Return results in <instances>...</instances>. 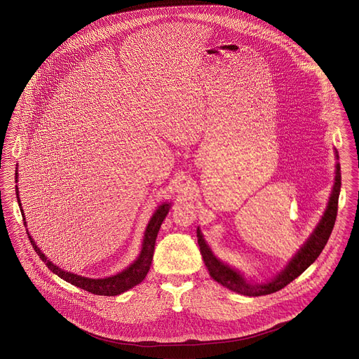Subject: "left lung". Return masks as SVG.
<instances>
[{
	"label": "left lung",
	"mask_w": 359,
	"mask_h": 359,
	"mask_svg": "<svg viewBox=\"0 0 359 359\" xmlns=\"http://www.w3.org/2000/svg\"><path fill=\"white\" fill-rule=\"evenodd\" d=\"M336 158L339 159L337 150H336ZM340 168H341L340 163H337L333 191L330 197L327 210L324 212L320 223L318 224V227L315 228L313 235L301 248V250H298V253L288 263V266L284 269V271L280 272L275 279L266 283V284H249L245 281L244 278L238 272L217 259L214 257V254L211 253L210 249L208 248L205 240L202 238L201 232L198 229L197 236H198L200 250H201L203 262L210 272L211 278L217 280L223 287L237 292L240 294L250 296V297H258V296L275 293L280 289L287 287L290 281L298 278L320 255L328 238L331 236L336 217H337L339 196H340V188H341V170Z\"/></svg>",
	"instance_id": "left-lung-1"
}]
</instances>
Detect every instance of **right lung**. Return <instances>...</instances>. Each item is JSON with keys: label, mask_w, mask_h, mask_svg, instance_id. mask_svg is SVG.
I'll return each instance as SVG.
<instances>
[{"label": "right lung", "mask_w": 359, "mask_h": 359, "mask_svg": "<svg viewBox=\"0 0 359 359\" xmlns=\"http://www.w3.org/2000/svg\"><path fill=\"white\" fill-rule=\"evenodd\" d=\"M18 174L15 175V179ZM17 182V180H15ZM15 192H17L18 202L20 206L19 201V194H18V188L15 187ZM170 203H163L158 208V210L153 214V217L149 222L148 227L144 235V243H142V249H141L140 255L137 257V259L132 263L130 267H127L124 271L116 273L114 276L106 278V279H88L84 276H79L71 272L63 271L60 267L54 266L50 261L46 259L44 254L41 253V250L36 246L34 238L29 236L28 238L31 241V245L34 246L36 253L41 258L43 262L46 263V267L54 272L55 275H58L61 279L66 280L67 283H70L75 287L87 290L89 293L98 294V296H116L121 294L123 292L133 288L135 285L140 284L142 280L145 279L147 273H148L151 259H153V253H154V245H156V238H157L158 231L163 222V219L167 215V212L170 210ZM22 211V217L25 220V214ZM26 224V223H25Z\"/></svg>", "instance_id": "obj_1"}]
</instances>
